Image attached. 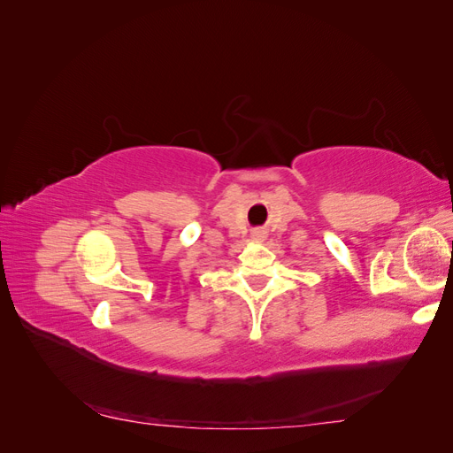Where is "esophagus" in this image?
<instances>
[{
	"label": "esophagus",
	"mask_w": 453,
	"mask_h": 453,
	"mask_svg": "<svg viewBox=\"0 0 453 453\" xmlns=\"http://www.w3.org/2000/svg\"><path fill=\"white\" fill-rule=\"evenodd\" d=\"M253 236H255V240H265L266 238V232L265 230H255Z\"/></svg>",
	"instance_id": "34e87169"
}]
</instances>
